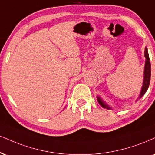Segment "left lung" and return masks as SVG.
<instances>
[{"instance_id": "left-lung-1", "label": "left lung", "mask_w": 155, "mask_h": 155, "mask_svg": "<svg viewBox=\"0 0 155 155\" xmlns=\"http://www.w3.org/2000/svg\"><path fill=\"white\" fill-rule=\"evenodd\" d=\"M144 55L146 58V63H145V67H144V76H143V87L141 88V94L139 96V98H141L143 94H145V92H147V89H148L149 85L150 83V77H151V63L150 61V57H149V53L147 48H145L144 51ZM97 100L100 103V105L102 107L107 108V109H110V107H108L104 102H102V100L100 99L99 97H97Z\"/></svg>"}]
</instances>
